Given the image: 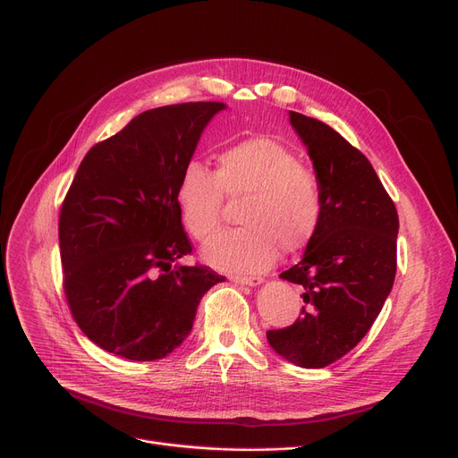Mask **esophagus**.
I'll list each match as a JSON object with an SVG mask.
<instances>
[{
	"label": "esophagus",
	"instance_id": "obj_1",
	"mask_svg": "<svg viewBox=\"0 0 458 458\" xmlns=\"http://www.w3.org/2000/svg\"><path fill=\"white\" fill-rule=\"evenodd\" d=\"M232 282L242 284V285H258L263 282L261 276H239V275H230L228 276Z\"/></svg>",
	"mask_w": 458,
	"mask_h": 458
}]
</instances>
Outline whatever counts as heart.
Masks as SVG:
<instances>
[{
    "mask_svg": "<svg viewBox=\"0 0 458 458\" xmlns=\"http://www.w3.org/2000/svg\"><path fill=\"white\" fill-rule=\"evenodd\" d=\"M242 228L213 237L206 259L213 267L254 275L266 271L282 252L304 249L323 216V183L314 168L287 144L254 135L216 154L215 173L189 161L178 183V206L189 235L199 243L219 230L228 200L243 199Z\"/></svg>",
    "mask_w": 458,
    "mask_h": 458,
    "instance_id": "1",
    "label": "heart"
}]
</instances>
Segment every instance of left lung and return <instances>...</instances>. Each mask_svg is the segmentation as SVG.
Masks as SVG:
<instances>
[{
  "instance_id": "obj_1",
  "label": "left lung",
  "mask_w": 458,
  "mask_h": 458,
  "mask_svg": "<svg viewBox=\"0 0 458 458\" xmlns=\"http://www.w3.org/2000/svg\"><path fill=\"white\" fill-rule=\"evenodd\" d=\"M323 183V216L302 259L280 278L302 285L297 321L267 330L295 366L319 369L362 342L397 271L399 216L369 159L318 118L290 111Z\"/></svg>"
}]
</instances>
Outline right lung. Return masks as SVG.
<instances>
[{
  "instance_id": "obj_1",
  "label": "right lung",
  "mask_w": 458,
  "mask_h": 458,
  "mask_svg": "<svg viewBox=\"0 0 458 458\" xmlns=\"http://www.w3.org/2000/svg\"><path fill=\"white\" fill-rule=\"evenodd\" d=\"M219 102L144 111L96 142L61 204L63 290L90 342L135 362L171 354L192 328L202 295L225 276L202 263L173 266L192 243L178 183Z\"/></svg>"
}]
</instances>
